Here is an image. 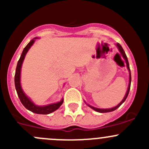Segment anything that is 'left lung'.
<instances>
[{"label":"left lung","instance_id":"8db88e82","mask_svg":"<svg viewBox=\"0 0 149 149\" xmlns=\"http://www.w3.org/2000/svg\"><path fill=\"white\" fill-rule=\"evenodd\" d=\"M115 45H116L117 47H118V50H119V52H120L121 55H122V56H123V58H124L125 61L126 66H127V70H128V72H129V84H128V87H127V91H126V94H125V95L124 98L123 99V100H122L117 105V106L114 107H112V108H108V109H100V108H97V107H93V106H91V105L88 104H87L85 101H84V102L86 104L88 105V106L89 107H91V109H94V110H95L96 112H100V113H104V112H112V111H114V110H115V109H118V108L122 104H123L125 101V100H126V99H127V95H128V94H129V91H130V84H131V73H130V66H129L128 60H127V56H126L125 52L124 49H123V47H122V46L120 45L119 43H116V44H115Z\"/></svg>","mask_w":149,"mask_h":149}]
</instances>
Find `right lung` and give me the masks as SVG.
Wrapping results in <instances>:
<instances>
[{
  "mask_svg": "<svg viewBox=\"0 0 149 149\" xmlns=\"http://www.w3.org/2000/svg\"><path fill=\"white\" fill-rule=\"evenodd\" d=\"M38 39L37 37L32 39L28 45L24 47L23 49L22 55H21L20 58H19V61H18L17 66L16 68V73H15V87H16V92H17L18 97H19V100H20L22 104L28 109V110L31 111V112H34L36 114H41V115H48L49 113H52L54 111L57 110L62 105L63 103V98L58 102L49 104L47 105H44V106H39V105L35 104L31 99L26 95L23 91V88L22 87V84H21V70H22V64H23L25 56H26V53L29 51V49L31 48V47L34 45L35 40Z\"/></svg>",
  "mask_w": 149,
  "mask_h": 149,
  "instance_id": "right-lung-1",
  "label": "right lung"
}]
</instances>
